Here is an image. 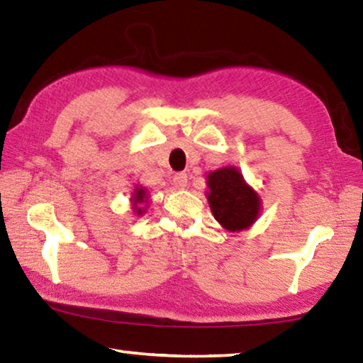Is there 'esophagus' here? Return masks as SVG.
Returning a JSON list of instances; mask_svg holds the SVG:
<instances>
[{
  "label": "esophagus",
  "instance_id": "esophagus-1",
  "mask_svg": "<svg viewBox=\"0 0 363 363\" xmlns=\"http://www.w3.org/2000/svg\"><path fill=\"white\" fill-rule=\"evenodd\" d=\"M173 184L176 189H186L187 187V174L186 173H177L174 177H173Z\"/></svg>",
  "mask_w": 363,
  "mask_h": 363
}]
</instances>
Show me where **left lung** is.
<instances>
[{
  "label": "left lung",
  "mask_w": 363,
  "mask_h": 363,
  "mask_svg": "<svg viewBox=\"0 0 363 363\" xmlns=\"http://www.w3.org/2000/svg\"><path fill=\"white\" fill-rule=\"evenodd\" d=\"M206 186L213 216L225 230H247L259 218L261 196L245 181L238 168L224 167L210 171Z\"/></svg>",
  "instance_id": "obj_1"
}]
</instances>
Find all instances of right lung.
Here are the masks:
<instances>
[{
	"mask_svg": "<svg viewBox=\"0 0 363 363\" xmlns=\"http://www.w3.org/2000/svg\"><path fill=\"white\" fill-rule=\"evenodd\" d=\"M150 195L147 192V189L139 186L136 184L131 192V208H133V213H136L138 216H143V214L147 211V206L150 203Z\"/></svg>",
	"mask_w": 363,
	"mask_h": 363,
	"instance_id": "right-lung-1",
	"label": "right lung"
}]
</instances>
